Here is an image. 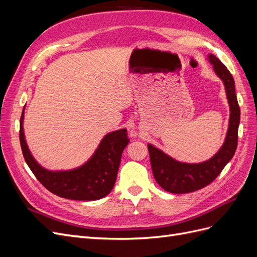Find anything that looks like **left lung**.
Listing matches in <instances>:
<instances>
[{
  "mask_svg": "<svg viewBox=\"0 0 257 257\" xmlns=\"http://www.w3.org/2000/svg\"><path fill=\"white\" fill-rule=\"evenodd\" d=\"M208 60L212 64L214 73L223 81L226 92L229 105L227 134L223 146L211 159L195 164L179 162L148 144L153 176L161 188L169 193L184 194L205 188L220 175L237 149L240 108L235 92V81L226 66L215 56L208 54Z\"/></svg>",
  "mask_w": 257,
  "mask_h": 257,
  "instance_id": "1",
  "label": "left lung"
}]
</instances>
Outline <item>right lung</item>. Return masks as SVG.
I'll use <instances>...</instances> for the list:
<instances>
[{
  "label": "right lung",
  "instance_id": "right-lung-1",
  "mask_svg": "<svg viewBox=\"0 0 257 257\" xmlns=\"http://www.w3.org/2000/svg\"><path fill=\"white\" fill-rule=\"evenodd\" d=\"M25 107L20 118V145L28 166L46 189L56 195L74 200H96L113 188L122 152L130 143L126 130L110 132L83 165L71 170H48L41 166L30 152L23 131Z\"/></svg>",
  "mask_w": 257,
  "mask_h": 257
}]
</instances>
